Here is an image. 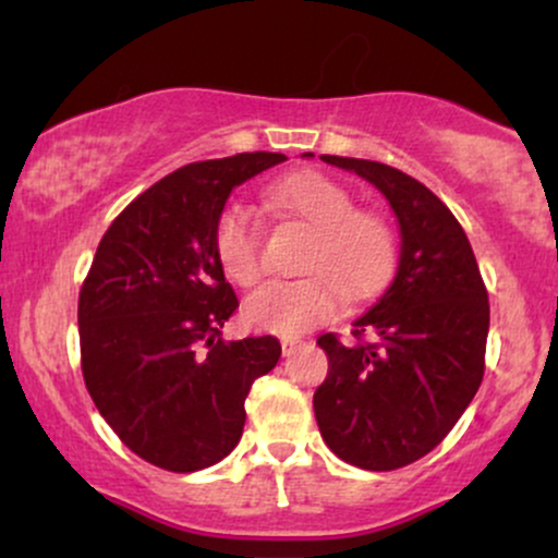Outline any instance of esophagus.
I'll return each instance as SVG.
<instances>
[{"mask_svg": "<svg viewBox=\"0 0 558 558\" xmlns=\"http://www.w3.org/2000/svg\"><path fill=\"white\" fill-rule=\"evenodd\" d=\"M280 345H283V356H291L293 351H296L299 345H301V341H299V338H283V341H280Z\"/></svg>", "mask_w": 558, "mask_h": 558, "instance_id": "obj_1", "label": "esophagus"}]
</instances>
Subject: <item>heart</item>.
<instances>
[{
    "label": "heart",
    "instance_id": "b5f03b06",
    "mask_svg": "<svg viewBox=\"0 0 558 558\" xmlns=\"http://www.w3.org/2000/svg\"><path fill=\"white\" fill-rule=\"evenodd\" d=\"M265 202L278 215L312 228L299 280L267 283L243 304L248 328L299 336L336 317L341 299L364 301L388 283L396 265L393 226L336 178L301 170L275 181ZM217 265L235 286L252 288L265 275L259 222L246 204H228L213 228Z\"/></svg>",
    "mask_w": 558,
    "mask_h": 558
}]
</instances>
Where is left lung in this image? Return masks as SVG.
<instances>
[{
    "mask_svg": "<svg viewBox=\"0 0 558 558\" xmlns=\"http://www.w3.org/2000/svg\"><path fill=\"white\" fill-rule=\"evenodd\" d=\"M383 191L401 226L393 283L354 323V341L317 338L328 377L315 390L323 440L343 462L390 472L430 453L475 399L490 306L475 252L427 185L373 159L323 155Z\"/></svg>",
    "mask_w": 558,
    "mask_h": 558,
    "instance_id": "8db88e82",
    "label": "left lung"
}]
</instances>
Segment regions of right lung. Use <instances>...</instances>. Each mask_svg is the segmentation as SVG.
I'll return each mask as SVG.
<instances>
[{
	"instance_id": "1",
	"label": "right lung",
	"mask_w": 558,
	"mask_h": 558,
	"mask_svg": "<svg viewBox=\"0 0 558 558\" xmlns=\"http://www.w3.org/2000/svg\"><path fill=\"white\" fill-rule=\"evenodd\" d=\"M286 155L243 151L170 172L112 220L81 286V369L107 425L144 462L196 472L241 440L278 338L222 341L239 310L213 228L230 191Z\"/></svg>"
}]
</instances>
